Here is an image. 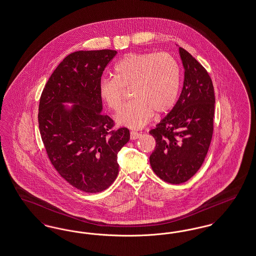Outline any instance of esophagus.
Segmentation results:
<instances>
[{
    "label": "esophagus",
    "instance_id": "1",
    "mask_svg": "<svg viewBox=\"0 0 256 256\" xmlns=\"http://www.w3.org/2000/svg\"><path fill=\"white\" fill-rule=\"evenodd\" d=\"M140 136H141V134L136 132H130V139H132V140H136V139L140 138Z\"/></svg>",
    "mask_w": 256,
    "mask_h": 256
}]
</instances>
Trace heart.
<instances>
[{
	"instance_id": "obj_1",
	"label": "heart",
	"mask_w": 256,
	"mask_h": 256,
	"mask_svg": "<svg viewBox=\"0 0 256 256\" xmlns=\"http://www.w3.org/2000/svg\"><path fill=\"white\" fill-rule=\"evenodd\" d=\"M115 77L102 78L99 95L113 110L124 101V90L132 88V102L124 106L115 116V122L133 130L148 123L154 112H168L176 102L180 82V68L166 53H130L114 68Z\"/></svg>"
}]
</instances>
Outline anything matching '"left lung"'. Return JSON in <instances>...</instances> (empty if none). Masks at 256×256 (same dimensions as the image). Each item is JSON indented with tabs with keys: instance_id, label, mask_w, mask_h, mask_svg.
<instances>
[{
	"instance_id": "obj_1",
	"label": "left lung",
	"mask_w": 256,
	"mask_h": 256,
	"mask_svg": "<svg viewBox=\"0 0 256 256\" xmlns=\"http://www.w3.org/2000/svg\"><path fill=\"white\" fill-rule=\"evenodd\" d=\"M184 66L183 90L174 108L150 133L156 141L150 156L155 174L164 182L181 184L204 162L214 132L215 96L208 73L179 48Z\"/></svg>"
}]
</instances>
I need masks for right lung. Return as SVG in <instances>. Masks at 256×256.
I'll return each instance as SVG.
<instances>
[{
    "instance_id": "obj_1",
    "label": "right lung",
    "mask_w": 256,
    "mask_h": 256,
    "mask_svg": "<svg viewBox=\"0 0 256 256\" xmlns=\"http://www.w3.org/2000/svg\"><path fill=\"white\" fill-rule=\"evenodd\" d=\"M116 50H80L68 55L42 93L38 122L42 140L58 174L88 194L108 188L119 172L117 154L130 130L112 128L102 114L99 82ZM70 103L72 106H68Z\"/></svg>"
}]
</instances>
